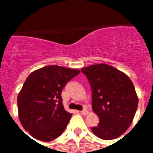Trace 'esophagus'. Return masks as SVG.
I'll return each mask as SVG.
<instances>
[{
  "mask_svg": "<svg viewBox=\"0 0 153 153\" xmlns=\"http://www.w3.org/2000/svg\"><path fill=\"white\" fill-rule=\"evenodd\" d=\"M80 113H81L83 115H87L88 114V111L87 110H83V111H80Z\"/></svg>",
  "mask_w": 153,
  "mask_h": 153,
  "instance_id": "esophagus-1",
  "label": "esophagus"
}]
</instances>
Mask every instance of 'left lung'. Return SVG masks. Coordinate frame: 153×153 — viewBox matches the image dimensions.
Masks as SVG:
<instances>
[{"label":"left lung","instance_id":"1","mask_svg":"<svg viewBox=\"0 0 153 153\" xmlns=\"http://www.w3.org/2000/svg\"><path fill=\"white\" fill-rule=\"evenodd\" d=\"M92 88V106L99 124L91 128L97 137L111 140L125 133L138 108L134 83L125 73L106 64L83 68Z\"/></svg>","mask_w":153,"mask_h":153}]
</instances>
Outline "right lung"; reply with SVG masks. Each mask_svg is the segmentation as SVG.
I'll use <instances>...</instances> for the list:
<instances>
[{"label": "right lung", "instance_id": "obj_1", "mask_svg": "<svg viewBox=\"0 0 153 153\" xmlns=\"http://www.w3.org/2000/svg\"><path fill=\"white\" fill-rule=\"evenodd\" d=\"M80 70L48 65L32 72L18 95L19 119L38 140L52 141L66 128L72 114L64 109L61 92Z\"/></svg>", "mask_w": 153, "mask_h": 153}]
</instances>
